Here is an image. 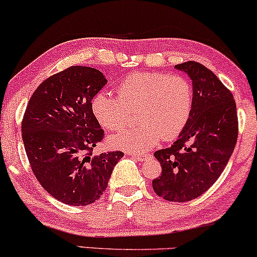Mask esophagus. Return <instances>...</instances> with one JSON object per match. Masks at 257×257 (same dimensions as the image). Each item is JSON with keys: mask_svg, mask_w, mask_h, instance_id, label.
I'll use <instances>...</instances> for the list:
<instances>
[{"mask_svg": "<svg viewBox=\"0 0 257 257\" xmlns=\"http://www.w3.org/2000/svg\"><path fill=\"white\" fill-rule=\"evenodd\" d=\"M130 156H131L132 158L138 159V161H145V159L148 158V155H137V153H130Z\"/></svg>", "mask_w": 257, "mask_h": 257, "instance_id": "obj_1", "label": "esophagus"}]
</instances>
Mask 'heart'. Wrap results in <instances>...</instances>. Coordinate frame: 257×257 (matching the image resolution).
I'll return each mask as SVG.
<instances>
[{
    "label": "heart",
    "instance_id": "b5f03b06",
    "mask_svg": "<svg viewBox=\"0 0 257 257\" xmlns=\"http://www.w3.org/2000/svg\"><path fill=\"white\" fill-rule=\"evenodd\" d=\"M116 95L100 92L92 101V112L107 131H118L128 121V111L137 109L132 128L109 137L112 148L145 152L163 138L177 137L188 124L194 106V89L185 76L162 72H135L116 85Z\"/></svg>",
    "mask_w": 257,
    "mask_h": 257
}]
</instances>
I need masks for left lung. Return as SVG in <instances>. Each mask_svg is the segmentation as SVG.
<instances>
[{
	"mask_svg": "<svg viewBox=\"0 0 257 257\" xmlns=\"http://www.w3.org/2000/svg\"><path fill=\"white\" fill-rule=\"evenodd\" d=\"M176 68L192 80L194 106L178 139L155 157L162 175L152 181L158 196L170 202H188L204 194L228 164L238 136L232 93L202 63L183 62Z\"/></svg>",
	"mask_w": 257,
	"mask_h": 257,
	"instance_id": "1",
	"label": "left lung"
}]
</instances>
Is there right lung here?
<instances>
[{
  "label": "right lung",
  "instance_id": "obj_1",
  "mask_svg": "<svg viewBox=\"0 0 257 257\" xmlns=\"http://www.w3.org/2000/svg\"><path fill=\"white\" fill-rule=\"evenodd\" d=\"M107 84L98 69L72 66L49 76L33 93L22 119V139L33 173L43 189L68 205L101 197L124 153L92 155L104 130L92 100Z\"/></svg>",
  "mask_w": 257,
  "mask_h": 257
}]
</instances>
